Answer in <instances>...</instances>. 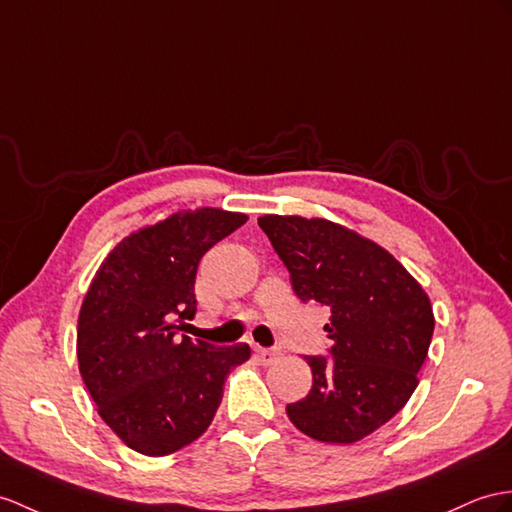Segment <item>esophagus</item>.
Here are the masks:
<instances>
[{"label":"esophagus","instance_id":"1","mask_svg":"<svg viewBox=\"0 0 512 512\" xmlns=\"http://www.w3.org/2000/svg\"><path fill=\"white\" fill-rule=\"evenodd\" d=\"M254 352H256V358H258L263 365H273V363H276V360L280 358V352H278V350H269V347H258V345H256Z\"/></svg>","mask_w":512,"mask_h":512}]
</instances>
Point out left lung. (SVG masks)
<instances>
[{
  "label": "left lung",
  "mask_w": 512,
  "mask_h": 512,
  "mask_svg": "<svg viewBox=\"0 0 512 512\" xmlns=\"http://www.w3.org/2000/svg\"><path fill=\"white\" fill-rule=\"evenodd\" d=\"M258 226L302 302L330 308L332 358L306 356L310 393L286 406L293 426L350 445L395 417L419 384L434 315L428 293L382 245L321 217L263 215Z\"/></svg>",
  "instance_id": "obj_1"
}]
</instances>
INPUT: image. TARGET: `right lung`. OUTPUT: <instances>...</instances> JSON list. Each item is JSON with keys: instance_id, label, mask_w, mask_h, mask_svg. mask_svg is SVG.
I'll return each mask as SVG.
<instances>
[{"instance_id": "add662e5", "label": "right lung", "mask_w": 512, "mask_h": 512, "mask_svg": "<svg viewBox=\"0 0 512 512\" xmlns=\"http://www.w3.org/2000/svg\"><path fill=\"white\" fill-rule=\"evenodd\" d=\"M247 221L221 208L178 210L121 239L95 271L78 317V367L106 426L143 456L202 436L247 343L215 347L178 330L193 319L195 273Z\"/></svg>"}]
</instances>
